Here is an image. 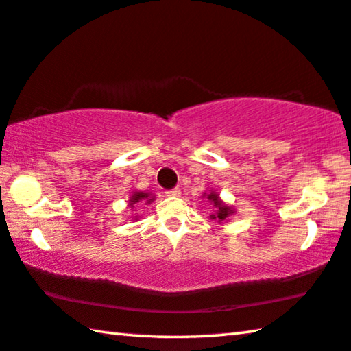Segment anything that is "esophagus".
<instances>
[{"instance_id":"esophagus-1","label":"esophagus","mask_w":351,"mask_h":351,"mask_svg":"<svg viewBox=\"0 0 351 351\" xmlns=\"http://www.w3.org/2000/svg\"><path fill=\"white\" fill-rule=\"evenodd\" d=\"M167 197H180L181 195V189L180 187H173V189H169L165 192Z\"/></svg>"}]
</instances>
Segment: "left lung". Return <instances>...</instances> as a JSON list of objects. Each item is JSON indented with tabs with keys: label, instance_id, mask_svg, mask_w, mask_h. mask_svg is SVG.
<instances>
[{
	"label": "left lung",
	"instance_id": "obj_1",
	"mask_svg": "<svg viewBox=\"0 0 351 351\" xmlns=\"http://www.w3.org/2000/svg\"><path fill=\"white\" fill-rule=\"evenodd\" d=\"M208 198L214 203V208H216V214H213L211 219H217V222H223V221H226V219L230 216V214L233 213L232 208L227 206V205H223V203H222L221 200H219L217 193L211 192V193H209V195H208Z\"/></svg>",
	"mask_w": 351,
	"mask_h": 351
}]
</instances>
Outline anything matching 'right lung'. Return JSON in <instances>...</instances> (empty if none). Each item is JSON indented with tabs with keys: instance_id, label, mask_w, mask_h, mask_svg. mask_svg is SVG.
<instances>
[{
	"instance_id": "1",
	"label": "right lung",
	"mask_w": 351,
	"mask_h": 351,
	"mask_svg": "<svg viewBox=\"0 0 351 351\" xmlns=\"http://www.w3.org/2000/svg\"><path fill=\"white\" fill-rule=\"evenodd\" d=\"M140 200H146V203H151V202L154 200V198H151L148 193H145V192H135L134 195H132V198H130V200H129V205L134 208L135 203H138Z\"/></svg>"
}]
</instances>
